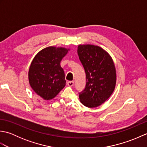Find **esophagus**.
Masks as SVG:
<instances>
[{
  "instance_id": "34e87169",
  "label": "esophagus",
  "mask_w": 147,
  "mask_h": 147,
  "mask_svg": "<svg viewBox=\"0 0 147 147\" xmlns=\"http://www.w3.org/2000/svg\"><path fill=\"white\" fill-rule=\"evenodd\" d=\"M67 85L69 86H73L74 85V82L73 81H69V82H67Z\"/></svg>"
}]
</instances>
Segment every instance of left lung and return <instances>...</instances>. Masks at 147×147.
I'll return each mask as SVG.
<instances>
[{
    "label": "left lung",
    "instance_id": "obj_1",
    "mask_svg": "<svg viewBox=\"0 0 147 147\" xmlns=\"http://www.w3.org/2000/svg\"><path fill=\"white\" fill-rule=\"evenodd\" d=\"M78 54L86 78L85 90L79 93L80 102L87 107L100 105L110 97L116 83V71L111 55L93 45H79Z\"/></svg>",
    "mask_w": 147,
    "mask_h": 147
}]
</instances>
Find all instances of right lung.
Wrapping results in <instances>:
<instances>
[{"label": "right lung", "instance_id": "obj_1", "mask_svg": "<svg viewBox=\"0 0 147 147\" xmlns=\"http://www.w3.org/2000/svg\"><path fill=\"white\" fill-rule=\"evenodd\" d=\"M69 51L64 47H49L40 51L31 63L28 72L30 85L44 100L54 98L65 85L61 61Z\"/></svg>", "mask_w": 147, "mask_h": 147}]
</instances>
